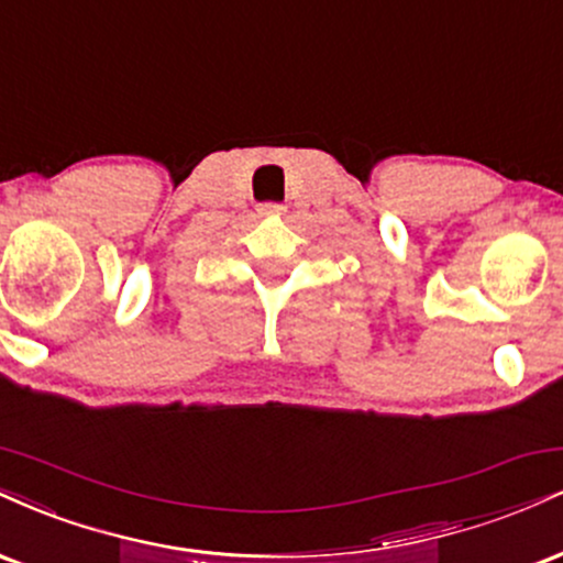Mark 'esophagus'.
I'll list each match as a JSON object with an SVG mask.
<instances>
[{
	"instance_id": "obj_1",
	"label": "esophagus",
	"mask_w": 563,
	"mask_h": 563,
	"mask_svg": "<svg viewBox=\"0 0 563 563\" xmlns=\"http://www.w3.org/2000/svg\"><path fill=\"white\" fill-rule=\"evenodd\" d=\"M283 211H286V206H283V203H262L260 206L262 217H280Z\"/></svg>"
}]
</instances>
